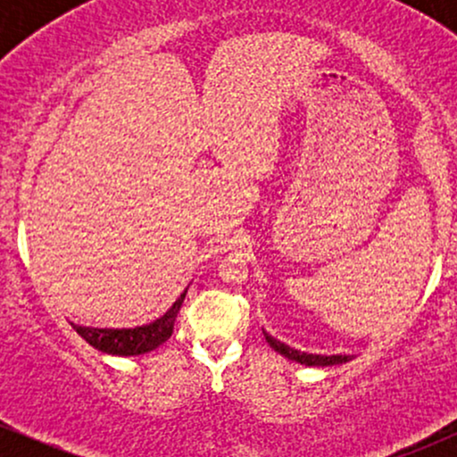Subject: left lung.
Here are the masks:
<instances>
[{"mask_svg": "<svg viewBox=\"0 0 457 457\" xmlns=\"http://www.w3.org/2000/svg\"><path fill=\"white\" fill-rule=\"evenodd\" d=\"M264 337L266 342L270 344L272 350H277V353L286 356V359L290 361H296V363L301 365H309V367H330V365H342V363H348L350 356L348 354H307V353H301V350H295L290 348V345H286L279 339H275L272 335H269L264 330Z\"/></svg>", "mask_w": 457, "mask_h": 457, "instance_id": "left-lung-1", "label": "left lung"}]
</instances>
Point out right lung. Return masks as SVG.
Here are the masks:
<instances>
[{
  "label": "right lung",
  "mask_w": 457,
  "mask_h": 457,
  "mask_svg": "<svg viewBox=\"0 0 457 457\" xmlns=\"http://www.w3.org/2000/svg\"><path fill=\"white\" fill-rule=\"evenodd\" d=\"M187 290L176 298V303L167 309L165 313L154 322L144 324V327L135 328H92V327H79L72 324V328L86 339L87 344L94 345L96 350L115 356H137L145 354L150 350L159 348L174 333V322L180 312L182 301H185Z\"/></svg>",
  "instance_id": "add662e5"
}]
</instances>
